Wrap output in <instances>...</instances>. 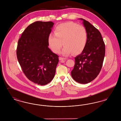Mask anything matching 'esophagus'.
<instances>
[{"mask_svg": "<svg viewBox=\"0 0 121 121\" xmlns=\"http://www.w3.org/2000/svg\"><path fill=\"white\" fill-rule=\"evenodd\" d=\"M59 60L62 61L63 62H65V60L66 59V58H62V57H59Z\"/></svg>", "mask_w": 121, "mask_h": 121, "instance_id": "esophagus-1", "label": "esophagus"}]
</instances>
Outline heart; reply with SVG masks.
I'll use <instances>...</instances> for the list:
<instances>
[{
  "label": "heart",
  "instance_id": "1",
  "mask_svg": "<svg viewBox=\"0 0 121 121\" xmlns=\"http://www.w3.org/2000/svg\"><path fill=\"white\" fill-rule=\"evenodd\" d=\"M48 37V43L52 51L59 53L62 51L63 55L68 56L73 53L78 54L82 52L86 45L88 35L86 29L73 22H67L57 26Z\"/></svg>",
  "mask_w": 121,
  "mask_h": 121
}]
</instances>
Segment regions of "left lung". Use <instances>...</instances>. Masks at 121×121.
I'll use <instances>...</instances> for the list:
<instances>
[{"instance_id": "8db88e82", "label": "left lung", "mask_w": 121, "mask_h": 121, "mask_svg": "<svg viewBox=\"0 0 121 121\" xmlns=\"http://www.w3.org/2000/svg\"><path fill=\"white\" fill-rule=\"evenodd\" d=\"M80 19L83 21L87 31V41L82 52L75 58V65L71 71V76L76 82L86 84L93 80L102 69L105 46L98 29L86 20Z\"/></svg>"}]
</instances>
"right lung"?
I'll list each match as a JSON object with an SVG mask.
<instances>
[{
    "label": "right lung",
    "instance_id": "obj_1",
    "mask_svg": "<svg viewBox=\"0 0 121 121\" xmlns=\"http://www.w3.org/2000/svg\"><path fill=\"white\" fill-rule=\"evenodd\" d=\"M54 23L36 21L24 30L18 41L17 57L24 74L29 80L40 85L53 78L58 56L48 48V37Z\"/></svg>",
    "mask_w": 121,
    "mask_h": 121
}]
</instances>
